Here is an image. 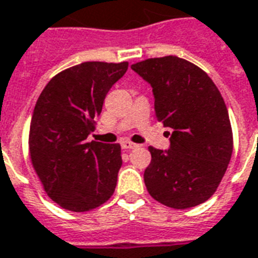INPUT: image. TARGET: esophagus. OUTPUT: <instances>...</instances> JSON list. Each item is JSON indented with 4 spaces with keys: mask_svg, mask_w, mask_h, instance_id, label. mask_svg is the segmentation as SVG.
<instances>
[{
    "mask_svg": "<svg viewBox=\"0 0 258 258\" xmlns=\"http://www.w3.org/2000/svg\"><path fill=\"white\" fill-rule=\"evenodd\" d=\"M121 148L125 149V150H130V149L138 148V145L133 144V142H130V141H121Z\"/></svg>",
    "mask_w": 258,
    "mask_h": 258,
    "instance_id": "1",
    "label": "esophagus"
}]
</instances>
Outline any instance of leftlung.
I'll list each match as a JSON object with an SVG mask.
<instances>
[{
    "label": "left lung",
    "mask_w": 258,
    "mask_h": 258,
    "mask_svg": "<svg viewBox=\"0 0 258 258\" xmlns=\"http://www.w3.org/2000/svg\"><path fill=\"white\" fill-rule=\"evenodd\" d=\"M131 68L152 86L158 121L172 128L167 150L149 148V194L175 209L197 207L216 191L232 154L220 91L201 68L179 57L149 58Z\"/></svg>",
    "instance_id": "obj_1"
}]
</instances>
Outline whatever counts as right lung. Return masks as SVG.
<instances>
[{
    "label": "right lung",
    "instance_id": "add662e5",
    "mask_svg": "<svg viewBox=\"0 0 258 258\" xmlns=\"http://www.w3.org/2000/svg\"><path fill=\"white\" fill-rule=\"evenodd\" d=\"M127 68L128 62H82L54 76L35 104L28 141L32 167L64 209L90 211L113 194L123 164L120 145L86 139Z\"/></svg>",
    "mask_w": 258,
    "mask_h": 258
}]
</instances>
